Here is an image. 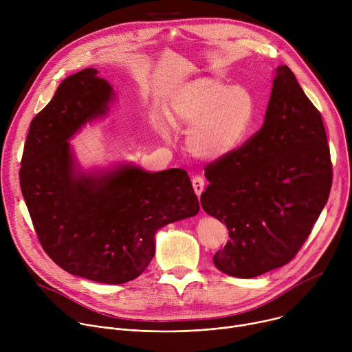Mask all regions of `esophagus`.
<instances>
[{
	"label": "esophagus",
	"mask_w": 352,
	"mask_h": 352,
	"mask_svg": "<svg viewBox=\"0 0 352 352\" xmlns=\"http://www.w3.org/2000/svg\"><path fill=\"white\" fill-rule=\"evenodd\" d=\"M192 186H193V190L197 196L202 195L204 189H205V178L200 177V175H195L192 178Z\"/></svg>",
	"instance_id": "obj_1"
}]
</instances>
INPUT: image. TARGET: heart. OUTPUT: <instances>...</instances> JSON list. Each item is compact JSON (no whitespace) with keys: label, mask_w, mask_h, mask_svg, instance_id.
<instances>
[{"label":"heart","mask_w":352,"mask_h":352,"mask_svg":"<svg viewBox=\"0 0 352 352\" xmlns=\"http://www.w3.org/2000/svg\"><path fill=\"white\" fill-rule=\"evenodd\" d=\"M256 113L254 94L242 86H228L214 78H199L173 97L170 120L190 129L188 146L193 156L220 159L235 150L246 136Z\"/></svg>","instance_id":"heart-1"}]
</instances>
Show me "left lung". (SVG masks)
<instances>
[{"mask_svg": "<svg viewBox=\"0 0 352 352\" xmlns=\"http://www.w3.org/2000/svg\"><path fill=\"white\" fill-rule=\"evenodd\" d=\"M204 210L226 224L219 270L256 277L287 265L304 245L331 188L322 114L287 65L277 68L262 128L205 168Z\"/></svg>", "mask_w": 352, "mask_h": 352, "instance_id": "8db88e82", "label": "left lung"}]
</instances>
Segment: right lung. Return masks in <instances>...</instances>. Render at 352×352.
<instances>
[{
    "label": "right lung",
    "instance_id": "1",
    "mask_svg": "<svg viewBox=\"0 0 352 352\" xmlns=\"http://www.w3.org/2000/svg\"><path fill=\"white\" fill-rule=\"evenodd\" d=\"M94 68L68 76L30 122L21 189L44 252L65 272L104 284L140 276L159 228L197 214L188 173L124 164L102 175L76 173L67 142L107 113L113 89Z\"/></svg>",
    "mask_w": 352,
    "mask_h": 352
}]
</instances>
